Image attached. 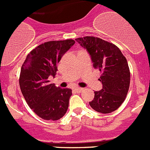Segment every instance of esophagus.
<instances>
[{
  "label": "esophagus",
  "instance_id": "esophagus-1",
  "mask_svg": "<svg viewBox=\"0 0 150 150\" xmlns=\"http://www.w3.org/2000/svg\"><path fill=\"white\" fill-rule=\"evenodd\" d=\"M74 90H75L76 91H77V92H81V91L83 90V88H80V87H76V88H74Z\"/></svg>",
  "mask_w": 150,
  "mask_h": 150
}]
</instances>
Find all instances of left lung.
Wrapping results in <instances>:
<instances>
[{
  "label": "left lung",
  "mask_w": 150,
  "mask_h": 150,
  "mask_svg": "<svg viewBox=\"0 0 150 150\" xmlns=\"http://www.w3.org/2000/svg\"><path fill=\"white\" fill-rule=\"evenodd\" d=\"M76 41L88 50L93 67L101 73L99 80L103 88L95 91L89 105L101 113L116 110L129 89L130 70L125 57L116 45L99 38L86 36L76 38Z\"/></svg>",
  "instance_id": "8db88e82"
}]
</instances>
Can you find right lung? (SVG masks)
Listing matches in <instances>:
<instances>
[{"instance_id": "1", "label": "right lung", "mask_w": 150, "mask_h": 150, "mask_svg": "<svg viewBox=\"0 0 150 150\" xmlns=\"http://www.w3.org/2000/svg\"><path fill=\"white\" fill-rule=\"evenodd\" d=\"M74 43L72 39L42 43L29 52L22 64L21 91L28 105L43 120H59L67 112L72 90L56 87L49 78L55 77L57 64Z\"/></svg>"}]
</instances>
